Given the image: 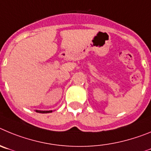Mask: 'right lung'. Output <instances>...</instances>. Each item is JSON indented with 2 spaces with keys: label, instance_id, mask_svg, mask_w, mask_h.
Listing matches in <instances>:
<instances>
[{
  "label": "right lung",
  "instance_id": "right-lung-1",
  "mask_svg": "<svg viewBox=\"0 0 151 151\" xmlns=\"http://www.w3.org/2000/svg\"><path fill=\"white\" fill-rule=\"evenodd\" d=\"M35 111L37 113H41V114H47V113L52 112V111H38V110H35Z\"/></svg>",
  "mask_w": 151,
  "mask_h": 151
}]
</instances>
